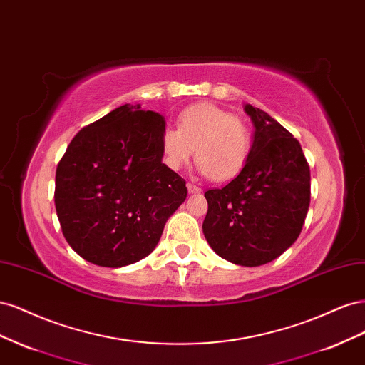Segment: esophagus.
Here are the masks:
<instances>
[{"label": "esophagus", "instance_id": "34e87169", "mask_svg": "<svg viewBox=\"0 0 365 365\" xmlns=\"http://www.w3.org/2000/svg\"><path fill=\"white\" fill-rule=\"evenodd\" d=\"M187 190H189V193H201V187H197L192 182H187Z\"/></svg>", "mask_w": 365, "mask_h": 365}]
</instances>
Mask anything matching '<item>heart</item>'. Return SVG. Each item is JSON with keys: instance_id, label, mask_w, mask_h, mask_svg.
<instances>
[{"instance_id": "heart-1", "label": "heart", "mask_w": 365, "mask_h": 365, "mask_svg": "<svg viewBox=\"0 0 365 365\" xmlns=\"http://www.w3.org/2000/svg\"><path fill=\"white\" fill-rule=\"evenodd\" d=\"M196 148L197 168L215 181L233 180L251 157L252 134L244 120L215 103H195L178 115V128L161 132L163 161L178 170Z\"/></svg>"}]
</instances>
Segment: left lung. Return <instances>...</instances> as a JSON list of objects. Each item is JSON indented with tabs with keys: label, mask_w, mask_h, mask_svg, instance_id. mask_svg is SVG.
Returning <instances> with one entry per match:
<instances>
[{
	"label": "left lung",
	"mask_w": 365,
	"mask_h": 365,
	"mask_svg": "<svg viewBox=\"0 0 365 365\" xmlns=\"http://www.w3.org/2000/svg\"><path fill=\"white\" fill-rule=\"evenodd\" d=\"M245 111L256 128L251 157L235 180L205 192L202 230L217 256L260 267L300 235L311 202V169L300 143L277 120L251 105Z\"/></svg>",
	"instance_id": "left-lung-1"
}]
</instances>
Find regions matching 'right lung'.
Masks as SVG:
<instances>
[{
  "mask_svg": "<svg viewBox=\"0 0 365 365\" xmlns=\"http://www.w3.org/2000/svg\"><path fill=\"white\" fill-rule=\"evenodd\" d=\"M164 117L126 103L82 128L56 168L54 205L70 247L98 267L120 268L153 251L187 196L161 163Z\"/></svg>",
  "mask_w": 365,
  "mask_h": 365,
  "instance_id": "add662e5",
  "label": "right lung"
}]
</instances>
